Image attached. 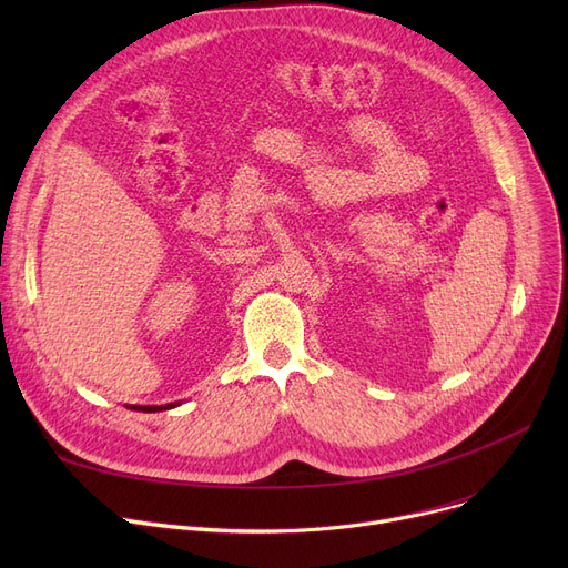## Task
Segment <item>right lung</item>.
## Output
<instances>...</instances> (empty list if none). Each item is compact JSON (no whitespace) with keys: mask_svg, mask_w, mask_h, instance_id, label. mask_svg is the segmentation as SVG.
<instances>
[{"mask_svg":"<svg viewBox=\"0 0 568 568\" xmlns=\"http://www.w3.org/2000/svg\"><path fill=\"white\" fill-rule=\"evenodd\" d=\"M176 405L179 403H168V405H133L131 409H135V412H163V409H172Z\"/></svg>","mask_w":568,"mask_h":568,"instance_id":"add662e5","label":"right lung"}]
</instances>
